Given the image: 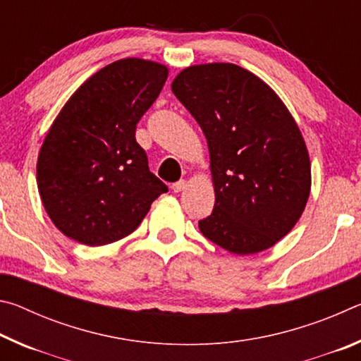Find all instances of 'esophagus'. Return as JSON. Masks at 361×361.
Returning <instances> with one entry per match:
<instances>
[{
  "label": "esophagus",
  "mask_w": 361,
  "mask_h": 361,
  "mask_svg": "<svg viewBox=\"0 0 361 361\" xmlns=\"http://www.w3.org/2000/svg\"><path fill=\"white\" fill-rule=\"evenodd\" d=\"M185 188H186V181L185 180H180V181H176V183H173V185H172L173 192H180Z\"/></svg>",
  "instance_id": "esophagus-1"
}]
</instances>
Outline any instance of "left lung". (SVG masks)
Returning <instances> with one entry per match:
<instances>
[{"mask_svg": "<svg viewBox=\"0 0 361 361\" xmlns=\"http://www.w3.org/2000/svg\"><path fill=\"white\" fill-rule=\"evenodd\" d=\"M172 90L209 143L215 207L200 232L235 255L276 245L310 192L309 152L283 102L234 63L189 66Z\"/></svg>", "mask_w": 361, "mask_h": 361, "instance_id": "1", "label": "left lung"}]
</instances>
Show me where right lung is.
Segmentation results:
<instances>
[{
	"label": "right lung",
	"mask_w": 361,
	"mask_h": 361,
	"mask_svg": "<svg viewBox=\"0 0 361 361\" xmlns=\"http://www.w3.org/2000/svg\"><path fill=\"white\" fill-rule=\"evenodd\" d=\"M167 75L149 60H118L90 76L54 121L36 180L49 218L66 237L89 247L119 240L169 191L135 140Z\"/></svg>",
	"instance_id": "1"
}]
</instances>
